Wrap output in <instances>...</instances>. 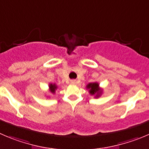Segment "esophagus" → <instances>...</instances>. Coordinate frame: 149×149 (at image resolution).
Instances as JSON below:
<instances>
[{
  "label": "esophagus",
  "instance_id": "34e87169",
  "mask_svg": "<svg viewBox=\"0 0 149 149\" xmlns=\"http://www.w3.org/2000/svg\"><path fill=\"white\" fill-rule=\"evenodd\" d=\"M76 83V80H71V81H70V84H75Z\"/></svg>",
  "mask_w": 149,
  "mask_h": 149
}]
</instances>
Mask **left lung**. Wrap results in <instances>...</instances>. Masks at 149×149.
<instances>
[{
  "label": "left lung",
  "instance_id": "obj_1",
  "mask_svg": "<svg viewBox=\"0 0 149 149\" xmlns=\"http://www.w3.org/2000/svg\"><path fill=\"white\" fill-rule=\"evenodd\" d=\"M86 89H89V92L90 95H95V97H99L100 94L102 93V91L99 86V84L97 82L88 84L86 85Z\"/></svg>",
  "mask_w": 149,
  "mask_h": 149
}]
</instances>
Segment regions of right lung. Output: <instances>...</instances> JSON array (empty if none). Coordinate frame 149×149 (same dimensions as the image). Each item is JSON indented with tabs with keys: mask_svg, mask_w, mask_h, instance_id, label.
Segmentation results:
<instances>
[{
	"mask_svg": "<svg viewBox=\"0 0 149 149\" xmlns=\"http://www.w3.org/2000/svg\"><path fill=\"white\" fill-rule=\"evenodd\" d=\"M49 90L50 92H52V93L54 94V92H55V90L57 89V86L55 84H49Z\"/></svg>",
	"mask_w": 149,
	"mask_h": 149,
	"instance_id": "obj_1",
	"label": "right lung"
}]
</instances>
